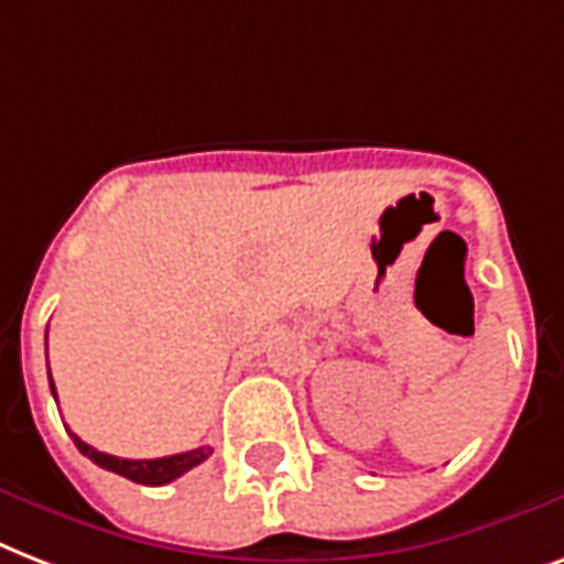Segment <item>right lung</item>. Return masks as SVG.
I'll return each instance as SVG.
<instances>
[{"label": "right lung", "instance_id": "right-lung-1", "mask_svg": "<svg viewBox=\"0 0 564 564\" xmlns=\"http://www.w3.org/2000/svg\"><path fill=\"white\" fill-rule=\"evenodd\" d=\"M50 388L52 397L55 394V382H52L50 373ZM73 435V432H69ZM76 447L82 449V456L99 465V468L111 470V474H120V477L132 479V482H141V486H167L173 479H178L182 474H187L196 465H203L208 456H212V447H196L187 449V453H176V456H164V459H120V456H108V453H99L96 447L85 444V441L73 435Z\"/></svg>", "mask_w": 564, "mask_h": 564}]
</instances>
